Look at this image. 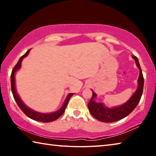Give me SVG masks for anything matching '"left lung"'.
Returning <instances> with one entry per match:
<instances>
[{"mask_svg": "<svg viewBox=\"0 0 156 156\" xmlns=\"http://www.w3.org/2000/svg\"><path fill=\"white\" fill-rule=\"evenodd\" d=\"M136 60V65L140 70V75L138 78V87L136 91L127 102L120 107L112 108L105 107L102 103H98L94 101V98L96 94L92 91V96L90 101L88 103V108L91 114L99 121L103 122H113L120 120L125 118L133 112L140 100L144 87V78L142 75L140 65L139 64L138 58L132 56Z\"/></svg>", "mask_w": 156, "mask_h": 156, "instance_id": "left-lung-1", "label": "left lung"}]
</instances>
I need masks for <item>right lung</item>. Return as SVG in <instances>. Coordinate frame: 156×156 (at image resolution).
Segmentation results:
<instances>
[{"instance_id":"add662e5","label":"right lung","mask_w":156,"mask_h":156,"mask_svg":"<svg viewBox=\"0 0 156 156\" xmlns=\"http://www.w3.org/2000/svg\"><path fill=\"white\" fill-rule=\"evenodd\" d=\"M30 49H29L28 51L25 53V54L20 57V58L18 60L17 64L15 65V67L12 69V74H11V88H12V91L13 96H14V98L15 101L16 102L17 105H18L20 109L22 110V112L25 113V114L28 116L29 118H31V119L39 121V122H52V121L56 120L58 119L59 117H60L62 115V113L65 112V108L67 106L68 102L70 98L72 97L73 94H69L68 96L66 98L65 101L64 102V105H62V107L60 108L59 110H58L57 112L54 113H41L38 112H36L34 111L31 110L30 108H28L25 104L22 102V100L18 96V95L16 94V91L15 89V80H14V74L15 72L21 66V62H22V60L24 58L25 56H27L29 53H30Z\"/></svg>"}]
</instances>
